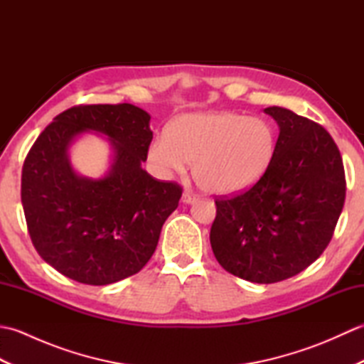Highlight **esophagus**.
<instances>
[{"label":"esophagus","instance_id":"1","mask_svg":"<svg viewBox=\"0 0 364 364\" xmlns=\"http://www.w3.org/2000/svg\"><path fill=\"white\" fill-rule=\"evenodd\" d=\"M181 200H183V203H188V205H191V203H196L197 200H198V197H197V196H194V194H191V192H183V197H181Z\"/></svg>","mask_w":364,"mask_h":364}]
</instances>
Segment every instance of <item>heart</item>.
Returning a JSON list of instances; mask_svg holds the SVG:
<instances>
[{
    "label": "heart",
    "instance_id": "obj_1",
    "mask_svg": "<svg viewBox=\"0 0 364 364\" xmlns=\"http://www.w3.org/2000/svg\"><path fill=\"white\" fill-rule=\"evenodd\" d=\"M274 129L267 122L236 112H189L167 125L146 158L161 175H192L210 194L230 196L252 188L272 161Z\"/></svg>",
    "mask_w": 364,
    "mask_h": 364
}]
</instances>
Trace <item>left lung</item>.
<instances>
[{"label":"left lung","instance_id":"8db88e82","mask_svg":"<svg viewBox=\"0 0 364 364\" xmlns=\"http://www.w3.org/2000/svg\"><path fill=\"white\" fill-rule=\"evenodd\" d=\"M278 134L266 173L244 194L215 200L210 241L219 264L253 283L297 275L326 250L346 198L338 146L319 123L266 107Z\"/></svg>","mask_w":364,"mask_h":364}]
</instances>
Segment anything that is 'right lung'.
I'll return each instance as SVG.
<instances>
[{"mask_svg":"<svg viewBox=\"0 0 364 364\" xmlns=\"http://www.w3.org/2000/svg\"><path fill=\"white\" fill-rule=\"evenodd\" d=\"M87 130L106 135L114 151L95 181L76 174L68 158ZM151 139L149 112L129 103L73 106L42 131L23 164L21 203L45 262L94 286L120 282L149 262L181 198L176 183L142 168Z\"/></svg>","mask_w":364,"mask_h":364,"instance_id":"obj_1","label":"right lung"}]
</instances>
